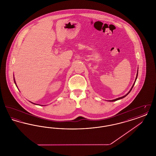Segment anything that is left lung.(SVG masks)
Returning a JSON list of instances; mask_svg holds the SVG:
<instances>
[{"label":"left lung","instance_id":"1","mask_svg":"<svg viewBox=\"0 0 156 156\" xmlns=\"http://www.w3.org/2000/svg\"><path fill=\"white\" fill-rule=\"evenodd\" d=\"M137 75H138V71H137V76H136V80H135V82H134V83H133V86H132V88L130 89V91L125 95V96H123V97H120V98H117V99H113V100H112V101H112V102H114V101H118V100H119V99H122V98H125V97H126L130 92V91L132 90V89L133 88V87L134 85V83H135V82H136V80H137Z\"/></svg>","mask_w":156,"mask_h":156}]
</instances>
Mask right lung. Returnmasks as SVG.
I'll use <instances>...</instances> for the list:
<instances>
[{
  "label": "right lung",
  "mask_w": 156,
  "mask_h": 156,
  "mask_svg": "<svg viewBox=\"0 0 156 156\" xmlns=\"http://www.w3.org/2000/svg\"><path fill=\"white\" fill-rule=\"evenodd\" d=\"M14 81H15V79H14ZM15 84H16V82H15ZM31 103H32V102H31ZM32 104H33V103H32Z\"/></svg>",
  "instance_id": "add662e5"
}]
</instances>
